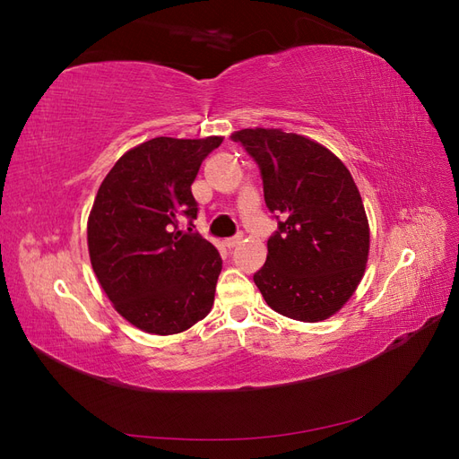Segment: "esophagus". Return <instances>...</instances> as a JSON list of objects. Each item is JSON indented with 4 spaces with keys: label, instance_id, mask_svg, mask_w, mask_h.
<instances>
[{
    "label": "esophagus",
    "instance_id": "34e87169",
    "mask_svg": "<svg viewBox=\"0 0 459 459\" xmlns=\"http://www.w3.org/2000/svg\"><path fill=\"white\" fill-rule=\"evenodd\" d=\"M241 241H243V238H231V239H226V241H224V247H226V248H235V247L241 245Z\"/></svg>",
    "mask_w": 459,
    "mask_h": 459
}]
</instances>
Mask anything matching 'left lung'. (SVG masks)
<instances>
[{
    "instance_id": "left-lung-1",
    "label": "left lung",
    "mask_w": 459,
    "mask_h": 459,
    "mask_svg": "<svg viewBox=\"0 0 459 459\" xmlns=\"http://www.w3.org/2000/svg\"><path fill=\"white\" fill-rule=\"evenodd\" d=\"M231 137L258 162L264 201L283 220L255 283L277 314L324 322L349 302L366 273L369 221L354 178L307 135L245 128Z\"/></svg>"
}]
</instances>
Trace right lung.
<instances>
[{
	"mask_svg": "<svg viewBox=\"0 0 459 459\" xmlns=\"http://www.w3.org/2000/svg\"><path fill=\"white\" fill-rule=\"evenodd\" d=\"M221 135L155 137L115 162L88 218V251L115 310L151 335H176L212 310L221 258L212 243L178 230L197 218L191 184Z\"/></svg>",
	"mask_w": 459,
	"mask_h": 459,
	"instance_id": "1",
	"label": "right lung"
}]
</instances>
